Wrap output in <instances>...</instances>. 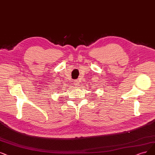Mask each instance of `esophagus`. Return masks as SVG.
Masks as SVG:
<instances>
[{
    "instance_id": "obj_1",
    "label": "esophagus",
    "mask_w": 155,
    "mask_h": 155,
    "mask_svg": "<svg viewBox=\"0 0 155 155\" xmlns=\"http://www.w3.org/2000/svg\"><path fill=\"white\" fill-rule=\"evenodd\" d=\"M79 81L78 80H75V81H74V84L76 85V86H78L79 84Z\"/></svg>"
}]
</instances>
